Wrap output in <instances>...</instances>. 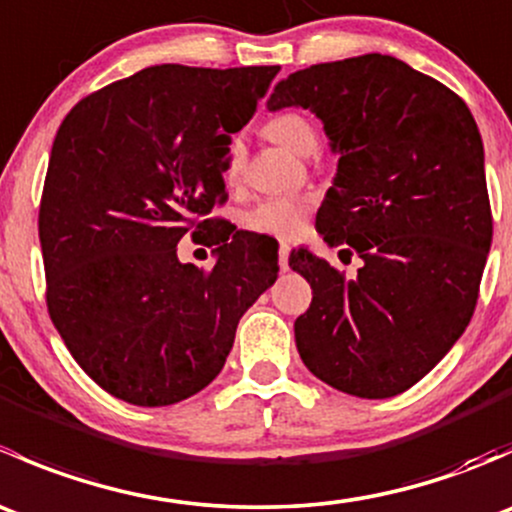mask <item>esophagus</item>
Returning <instances> with one entry per match:
<instances>
[{
    "label": "esophagus",
    "mask_w": 512,
    "mask_h": 512,
    "mask_svg": "<svg viewBox=\"0 0 512 512\" xmlns=\"http://www.w3.org/2000/svg\"><path fill=\"white\" fill-rule=\"evenodd\" d=\"M277 255H280V267H282V270H287V267H289V245H287V242H282L280 252H277Z\"/></svg>",
    "instance_id": "1"
}]
</instances>
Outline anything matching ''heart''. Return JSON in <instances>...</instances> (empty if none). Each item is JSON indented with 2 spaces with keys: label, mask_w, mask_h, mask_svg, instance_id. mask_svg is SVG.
I'll list each match as a JSON object with an SVG mask.
<instances>
[{
  "label": "heart",
  "mask_w": 512,
  "mask_h": 512,
  "mask_svg": "<svg viewBox=\"0 0 512 512\" xmlns=\"http://www.w3.org/2000/svg\"><path fill=\"white\" fill-rule=\"evenodd\" d=\"M267 133L272 141L282 143L294 153H312L317 148V131L312 121L299 111H282L267 121ZM242 170H245V151L240 143H232L227 153L225 180L230 185L240 183ZM312 210V198L307 195H277V198H265L252 205L242 215V225L257 235L275 237V240H292L302 232L307 215Z\"/></svg>",
  "instance_id": "1"
}]
</instances>
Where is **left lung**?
Segmentation results:
<instances>
[{
	"instance_id": "8db88e82",
	"label": "left lung",
	"mask_w": 512,
	"mask_h": 512,
	"mask_svg": "<svg viewBox=\"0 0 512 512\" xmlns=\"http://www.w3.org/2000/svg\"><path fill=\"white\" fill-rule=\"evenodd\" d=\"M285 106L317 113L339 153L319 235L364 260L347 280L292 250L314 294L294 342L324 384L389 399L448 354L476 309L493 240L478 126L448 86L381 54L294 71L267 101Z\"/></svg>"
}]
</instances>
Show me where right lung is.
I'll list each match as a JSON object with an SVG mask.
<instances>
[{
  "instance_id": "obj_1",
  "label": "right lung",
  "mask_w": 512,
  "mask_h": 512,
  "mask_svg": "<svg viewBox=\"0 0 512 512\" xmlns=\"http://www.w3.org/2000/svg\"><path fill=\"white\" fill-rule=\"evenodd\" d=\"M280 66L163 64L81 98L59 126L39 205L46 307L76 364L116 399L170 406L225 366L247 307L277 280V250L210 218L230 136ZM185 234L219 245L205 273Z\"/></svg>"
}]
</instances>
